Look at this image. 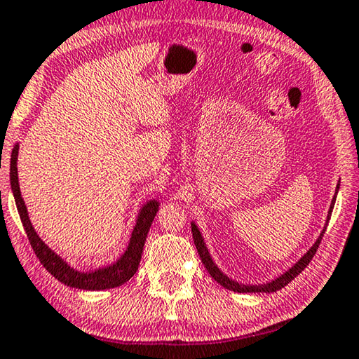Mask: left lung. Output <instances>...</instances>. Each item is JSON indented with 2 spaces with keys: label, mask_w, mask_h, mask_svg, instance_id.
<instances>
[{
  "label": "left lung",
  "mask_w": 359,
  "mask_h": 359,
  "mask_svg": "<svg viewBox=\"0 0 359 359\" xmlns=\"http://www.w3.org/2000/svg\"><path fill=\"white\" fill-rule=\"evenodd\" d=\"M337 191H339V185H337V190H335V195H337ZM334 204H335V196H334V200L331 203V208H329L327 222H329V219H331ZM324 231H326V226H324V230L321 231V235L316 240V243L313 244L309 251H306V254H304V257L300 259L297 264H294V266H291V269H289L286 273H283L281 276H278L276 280H273L270 283H265V284H241V283H236V281L230 280L229 276L224 275V273H222L217 269V265H215L212 259H210V255L208 252V248H206V244H204V240H203L200 230H198V226L195 224H191L193 241H195L198 254H200V259L204 264V266H206V270L209 271V275L212 276L214 280L220 284V286H224L225 289H229V291H233V292H276V291H280V289L286 286L287 283H291L295 276L300 275V273L305 270V266L310 264L313 255L316 254V249L320 248V243L323 240Z\"/></svg>",
  "instance_id": "1"
}]
</instances>
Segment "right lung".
<instances>
[{
  "label": "right lung",
  "instance_id": "obj_1",
  "mask_svg": "<svg viewBox=\"0 0 359 359\" xmlns=\"http://www.w3.org/2000/svg\"><path fill=\"white\" fill-rule=\"evenodd\" d=\"M17 155H19V145L14 147L13 155H11V189H13L15 206L17 210H19L22 225H24L28 241H30L33 251H35L36 257L41 262L44 269H46L55 280L67 284V286L86 289V291H104V289L118 287L129 281L139 269L142 251H144V244L147 240V233H149L151 222L158 212L159 203L151 200L140 209V214L137 217V222H135L133 235H130L126 252H124L115 264L94 271H78L75 269H72L68 264H65L54 251H50L46 244L41 241V238L36 235L35 229H33L19 189V179H17Z\"/></svg>",
  "mask_w": 359,
  "mask_h": 359
}]
</instances>
